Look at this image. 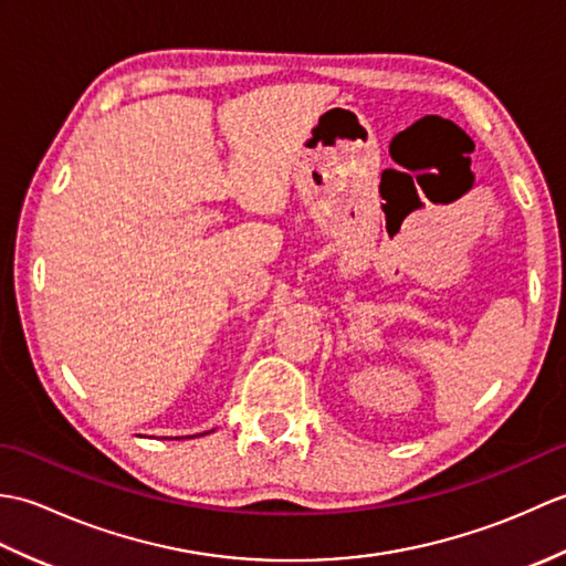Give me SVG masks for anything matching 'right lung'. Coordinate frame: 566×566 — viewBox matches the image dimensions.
Here are the masks:
<instances>
[{"instance_id": "1", "label": "right lung", "mask_w": 566, "mask_h": 566, "mask_svg": "<svg viewBox=\"0 0 566 566\" xmlns=\"http://www.w3.org/2000/svg\"><path fill=\"white\" fill-rule=\"evenodd\" d=\"M207 432H213V430H207ZM207 432H201V436H207ZM189 438H197V436H189Z\"/></svg>"}]
</instances>
